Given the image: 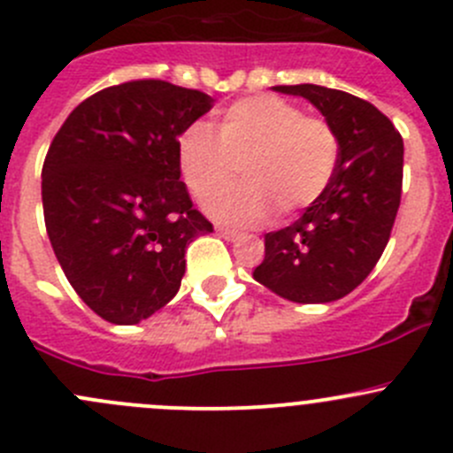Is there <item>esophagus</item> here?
<instances>
[{"mask_svg":"<svg viewBox=\"0 0 453 453\" xmlns=\"http://www.w3.org/2000/svg\"><path fill=\"white\" fill-rule=\"evenodd\" d=\"M217 232H219V236H223V239H227V241H234L241 236L236 230H230V227H223V226H217Z\"/></svg>","mask_w":453,"mask_h":453,"instance_id":"esophagus-1","label":"esophagus"}]
</instances>
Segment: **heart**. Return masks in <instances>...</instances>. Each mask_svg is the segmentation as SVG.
<instances>
[{
    "mask_svg": "<svg viewBox=\"0 0 453 453\" xmlns=\"http://www.w3.org/2000/svg\"><path fill=\"white\" fill-rule=\"evenodd\" d=\"M179 168L192 196L221 221L254 226L272 210L294 214L325 195L338 164V137L292 101L258 95L232 104L219 119L192 124L179 139ZM243 169L246 183L221 193Z\"/></svg>",
    "mask_w": 453,
    "mask_h": 453,
    "instance_id": "1",
    "label": "heart"
}]
</instances>
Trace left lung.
<instances>
[{"mask_svg": "<svg viewBox=\"0 0 453 453\" xmlns=\"http://www.w3.org/2000/svg\"><path fill=\"white\" fill-rule=\"evenodd\" d=\"M274 90L305 96L338 137L332 183L292 226L265 234L254 279L294 303L343 298L379 263L403 192V137L370 101L298 83Z\"/></svg>", "mask_w": 453, "mask_h": 453, "instance_id": "left-lung-1", "label": "left lung"}]
</instances>
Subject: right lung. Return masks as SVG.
Listing matches in <instances>:
<instances>
[{"label":"right lung","mask_w":453,"mask_h":453,"mask_svg":"<svg viewBox=\"0 0 453 453\" xmlns=\"http://www.w3.org/2000/svg\"><path fill=\"white\" fill-rule=\"evenodd\" d=\"M212 104L201 90L133 79L83 99L48 148V239L79 298L108 323L161 310L179 292L188 243L212 232L192 208L177 150Z\"/></svg>","instance_id":"obj_1"}]
</instances>
